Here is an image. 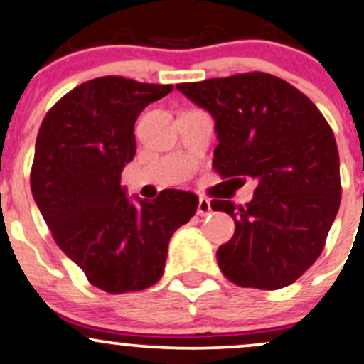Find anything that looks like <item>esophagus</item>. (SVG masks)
I'll return each instance as SVG.
<instances>
[{"label":"esophagus","mask_w":364,"mask_h":364,"mask_svg":"<svg viewBox=\"0 0 364 364\" xmlns=\"http://www.w3.org/2000/svg\"><path fill=\"white\" fill-rule=\"evenodd\" d=\"M198 215H201V218H205V215H208L212 212V205H210V200H207V198H200V201H198Z\"/></svg>","instance_id":"34e87169"}]
</instances>
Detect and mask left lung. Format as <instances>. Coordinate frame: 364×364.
I'll use <instances>...</instances> for the list:
<instances>
[{"label":"left lung","instance_id":"left-lung-1","mask_svg":"<svg viewBox=\"0 0 364 364\" xmlns=\"http://www.w3.org/2000/svg\"><path fill=\"white\" fill-rule=\"evenodd\" d=\"M215 122L212 168L228 182L257 181L253 200L235 207L219 246L223 274L239 287L276 290L296 282L320 257L341 200L336 139L318 107L290 82L250 72L177 85Z\"/></svg>","mask_w":364,"mask_h":364}]
</instances>
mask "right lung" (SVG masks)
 <instances>
[{
    "instance_id": "1",
    "label": "right lung",
    "mask_w": 364,
    "mask_h": 364,
    "mask_svg": "<svg viewBox=\"0 0 364 364\" xmlns=\"http://www.w3.org/2000/svg\"><path fill=\"white\" fill-rule=\"evenodd\" d=\"M171 85L120 75L92 79L46 114L35 143L31 193L60 250L107 294L136 292L161 279L168 242L194 215L198 196L166 189L131 201L120 186L134 159V124Z\"/></svg>"
}]
</instances>
